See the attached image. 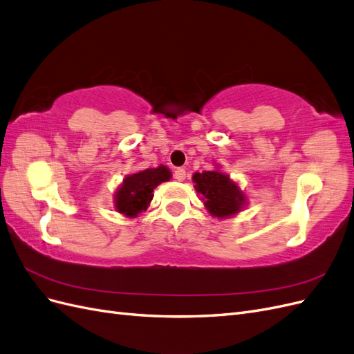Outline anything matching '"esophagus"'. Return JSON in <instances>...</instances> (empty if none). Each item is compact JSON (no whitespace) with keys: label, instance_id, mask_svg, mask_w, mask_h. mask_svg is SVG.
<instances>
[{"label":"esophagus","instance_id":"esophagus-1","mask_svg":"<svg viewBox=\"0 0 354 354\" xmlns=\"http://www.w3.org/2000/svg\"><path fill=\"white\" fill-rule=\"evenodd\" d=\"M185 176H187V171H185V169L179 167V169H176V170H175V179H176V180H179V183H183V180L185 179Z\"/></svg>","mask_w":354,"mask_h":354}]
</instances>
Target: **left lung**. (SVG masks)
<instances>
[{"label": "left lung", "instance_id": "1", "mask_svg": "<svg viewBox=\"0 0 354 354\" xmlns=\"http://www.w3.org/2000/svg\"><path fill=\"white\" fill-rule=\"evenodd\" d=\"M194 189L203 201L205 209L218 219H228L239 215L248 206V196L239 183L222 171L221 165L215 169L196 171L193 175Z\"/></svg>", "mask_w": 354, "mask_h": 354}]
</instances>
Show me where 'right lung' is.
Segmentation results:
<instances>
[{"label": "right lung", "instance_id": "right-lung-1", "mask_svg": "<svg viewBox=\"0 0 354 354\" xmlns=\"http://www.w3.org/2000/svg\"><path fill=\"white\" fill-rule=\"evenodd\" d=\"M171 179V171L167 166L160 165L127 175L114 191V210L129 219L136 218L145 212L154 197V189Z\"/></svg>", "mask_w": 354, "mask_h": 354}]
</instances>
